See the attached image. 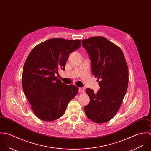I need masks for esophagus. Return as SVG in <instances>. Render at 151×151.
I'll list each match as a JSON object with an SVG mask.
<instances>
[{"mask_svg": "<svg viewBox=\"0 0 151 151\" xmlns=\"http://www.w3.org/2000/svg\"><path fill=\"white\" fill-rule=\"evenodd\" d=\"M79 91L81 93H85V89L83 88H79Z\"/></svg>", "mask_w": 151, "mask_h": 151, "instance_id": "obj_1", "label": "esophagus"}]
</instances>
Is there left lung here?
<instances>
[{"instance_id": "8db88e82", "label": "left lung", "mask_w": 151, "mask_h": 151, "mask_svg": "<svg viewBox=\"0 0 151 151\" xmlns=\"http://www.w3.org/2000/svg\"><path fill=\"white\" fill-rule=\"evenodd\" d=\"M82 45L90 56L92 73L100 85L96 93L86 89L90 102L84 110L90 120L104 123L113 119L120 108L128 88L127 63L120 48L105 37L83 40Z\"/></svg>"}]
</instances>
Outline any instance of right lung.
<instances>
[{"label":"right lung","mask_w":151,"mask_h":151,"mask_svg":"<svg viewBox=\"0 0 151 151\" xmlns=\"http://www.w3.org/2000/svg\"><path fill=\"white\" fill-rule=\"evenodd\" d=\"M81 45L79 40L51 38L36 45L23 66L22 87L34 114L52 121L61 117L68 104L77 94L75 85H66L55 73L65 69L70 53Z\"/></svg>","instance_id":"right-lung-1"}]
</instances>
